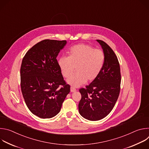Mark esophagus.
<instances>
[{"mask_svg":"<svg viewBox=\"0 0 149 149\" xmlns=\"http://www.w3.org/2000/svg\"><path fill=\"white\" fill-rule=\"evenodd\" d=\"M75 91H76L75 88H74V87H71V92L73 93V92H75Z\"/></svg>","mask_w":149,"mask_h":149,"instance_id":"1","label":"esophagus"}]
</instances>
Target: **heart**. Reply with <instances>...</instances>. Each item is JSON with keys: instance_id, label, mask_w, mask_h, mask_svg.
Returning <instances> with one entry per match:
<instances>
[{"instance_id": "heart-1", "label": "heart", "mask_w": 149, "mask_h": 149, "mask_svg": "<svg viewBox=\"0 0 149 149\" xmlns=\"http://www.w3.org/2000/svg\"><path fill=\"white\" fill-rule=\"evenodd\" d=\"M105 54L91 45L80 44L72 47L68 51V56H62L58 65L62 75L69 78L75 68L77 73L67 82L73 87H79L87 81L92 82L100 75L105 62Z\"/></svg>"}]
</instances>
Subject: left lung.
Masks as SVG:
<instances>
[{
  "label": "left lung",
  "mask_w": 149,
  "mask_h": 149,
  "mask_svg": "<svg viewBox=\"0 0 149 149\" xmlns=\"http://www.w3.org/2000/svg\"><path fill=\"white\" fill-rule=\"evenodd\" d=\"M105 54V62L98 77L86 88L79 89L81 99L79 114L85 118L97 121L107 116L113 110L120 91L121 72L118 58L111 47L97 40Z\"/></svg>",
  "instance_id": "obj_1"
}]
</instances>
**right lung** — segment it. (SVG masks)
Returning <instances> with one entry per match:
<instances>
[{"instance_id": "1", "label": "right lung", "mask_w": 149, "mask_h": 149, "mask_svg": "<svg viewBox=\"0 0 149 149\" xmlns=\"http://www.w3.org/2000/svg\"><path fill=\"white\" fill-rule=\"evenodd\" d=\"M65 40H42L28 51L20 67V87L29 110L42 118L60 111L70 91L63 79L56 56Z\"/></svg>"}]
</instances>
